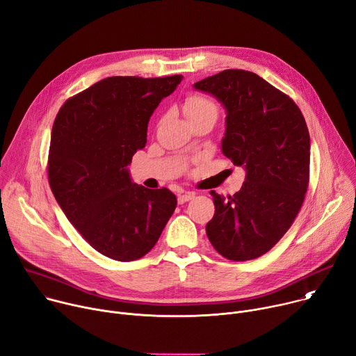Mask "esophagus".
I'll use <instances>...</instances> for the list:
<instances>
[{
	"label": "esophagus",
	"instance_id": "1",
	"mask_svg": "<svg viewBox=\"0 0 356 356\" xmlns=\"http://www.w3.org/2000/svg\"><path fill=\"white\" fill-rule=\"evenodd\" d=\"M194 197H195V193H193V191H187V193H183V194H180L177 200H179L180 204H183V202H187V201L193 200Z\"/></svg>",
	"mask_w": 356,
	"mask_h": 356
}]
</instances>
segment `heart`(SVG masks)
Instances as JSON below:
<instances>
[{
  "label": "heart",
  "instance_id": "b5f03b06",
  "mask_svg": "<svg viewBox=\"0 0 356 356\" xmlns=\"http://www.w3.org/2000/svg\"><path fill=\"white\" fill-rule=\"evenodd\" d=\"M184 111L188 120H193L200 115L214 114L217 115V106L211 98L198 92H193L187 95L184 101Z\"/></svg>",
  "mask_w": 356,
  "mask_h": 356
}]
</instances>
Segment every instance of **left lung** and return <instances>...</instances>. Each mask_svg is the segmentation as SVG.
Segmentation results:
<instances>
[{"mask_svg": "<svg viewBox=\"0 0 356 356\" xmlns=\"http://www.w3.org/2000/svg\"><path fill=\"white\" fill-rule=\"evenodd\" d=\"M227 108L222 154L246 170L234 195L210 191L216 213L206 232L235 262L270 250L296 220L310 181V135L287 94L258 74L229 69L194 84Z\"/></svg>", "mask_w": 356, "mask_h": 356, "instance_id": "1", "label": "left lung"}]
</instances>
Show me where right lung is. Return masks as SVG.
Here are the masks:
<instances>
[{
  "instance_id": "right-lung-1",
  "label": "right lung",
  "mask_w": 356,
  "mask_h": 356,
  "mask_svg": "<svg viewBox=\"0 0 356 356\" xmlns=\"http://www.w3.org/2000/svg\"><path fill=\"white\" fill-rule=\"evenodd\" d=\"M181 79L107 77L66 99L55 118L50 190L80 235L111 259L145 257L177 206L166 187L134 184L127 166L146 145L152 113Z\"/></svg>"
}]
</instances>
